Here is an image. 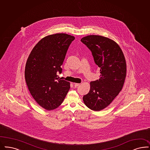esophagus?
<instances>
[{"label":"esophagus","instance_id":"esophagus-1","mask_svg":"<svg viewBox=\"0 0 150 150\" xmlns=\"http://www.w3.org/2000/svg\"><path fill=\"white\" fill-rule=\"evenodd\" d=\"M74 87H77L78 86H79V83H74Z\"/></svg>","mask_w":150,"mask_h":150}]
</instances>
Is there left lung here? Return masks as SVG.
Wrapping results in <instances>:
<instances>
[{
    "label": "left lung",
    "mask_w": 150,
    "mask_h": 150,
    "mask_svg": "<svg viewBox=\"0 0 150 150\" xmlns=\"http://www.w3.org/2000/svg\"><path fill=\"white\" fill-rule=\"evenodd\" d=\"M81 41L91 51L100 73L98 80L90 83L83 102L91 110L100 111L110 105L122 90L126 76L125 58L116 42L107 37L91 35Z\"/></svg>",
    "instance_id": "8db88e82"
}]
</instances>
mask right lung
I'll list each match as a JSON object with an SVG mask.
<instances>
[{"label": "right lung", "mask_w": 150, "mask_h": 150, "mask_svg": "<svg viewBox=\"0 0 150 150\" xmlns=\"http://www.w3.org/2000/svg\"><path fill=\"white\" fill-rule=\"evenodd\" d=\"M74 37L57 33L45 37L31 51L25 68L28 89L40 106L48 111L61 105L70 88V83L61 79L57 72H62L67 50Z\"/></svg>", "instance_id": "add662e5"}]
</instances>
